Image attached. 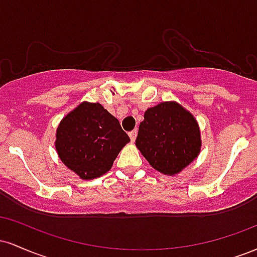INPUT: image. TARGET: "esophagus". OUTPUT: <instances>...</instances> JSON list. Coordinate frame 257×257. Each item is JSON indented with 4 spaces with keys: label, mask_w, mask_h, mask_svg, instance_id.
<instances>
[{
    "label": "esophagus",
    "mask_w": 257,
    "mask_h": 257,
    "mask_svg": "<svg viewBox=\"0 0 257 257\" xmlns=\"http://www.w3.org/2000/svg\"><path fill=\"white\" fill-rule=\"evenodd\" d=\"M137 135H138V132L137 131H132L131 133H129V138H131L132 143H134L135 139H137Z\"/></svg>",
    "instance_id": "34e87169"
}]
</instances>
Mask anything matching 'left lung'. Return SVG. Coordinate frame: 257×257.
I'll return each instance as SVG.
<instances>
[{"mask_svg":"<svg viewBox=\"0 0 257 257\" xmlns=\"http://www.w3.org/2000/svg\"><path fill=\"white\" fill-rule=\"evenodd\" d=\"M135 145L153 169L174 176L200 153L199 124L179 102L163 101L145 111Z\"/></svg>","mask_w":257,"mask_h":257,"instance_id":"1","label":"left lung"}]
</instances>
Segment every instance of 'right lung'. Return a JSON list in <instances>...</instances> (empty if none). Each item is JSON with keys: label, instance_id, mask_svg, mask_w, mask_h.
<instances>
[{"label": "right lung", "instance_id": "1", "mask_svg": "<svg viewBox=\"0 0 257 257\" xmlns=\"http://www.w3.org/2000/svg\"><path fill=\"white\" fill-rule=\"evenodd\" d=\"M129 141L118 119L100 102L82 101L60 120L54 145L67 169L82 180H93L111 169Z\"/></svg>", "mask_w": 257, "mask_h": 257}]
</instances>
